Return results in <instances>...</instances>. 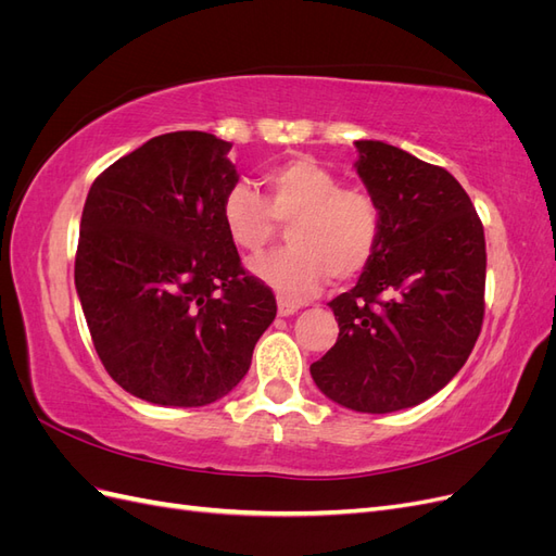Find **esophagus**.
<instances>
[{"label":"esophagus","mask_w":556,"mask_h":556,"mask_svg":"<svg viewBox=\"0 0 556 556\" xmlns=\"http://www.w3.org/2000/svg\"><path fill=\"white\" fill-rule=\"evenodd\" d=\"M299 311V304H292V301H278V315L280 317H290V315H294Z\"/></svg>","instance_id":"obj_1"}]
</instances>
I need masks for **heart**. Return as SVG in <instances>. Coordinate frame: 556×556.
Wrapping results in <instances>:
<instances>
[{"instance_id":"heart-1","label":"heart","mask_w":556,"mask_h":556,"mask_svg":"<svg viewBox=\"0 0 556 556\" xmlns=\"http://www.w3.org/2000/svg\"><path fill=\"white\" fill-rule=\"evenodd\" d=\"M266 197L233 182L220 199V223L243 252H260L288 225L290 245L250 264V271L282 301H304L333 276L345 282L374 262L382 233L376 197L359 185H341L323 162L292 155L266 166Z\"/></svg>"}]
</instances>
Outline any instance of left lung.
I'll return each mask as SVG.
<instances>
[{"mask_svg":"<svg viewBox=\"0 0 556 556\" xmlns=\"http://www.w3.org/2000/svg\"><path fill=\"white\" fill-rule=\"evenodd\" d=\"M357 174L382 211L374 262L329 301L339 341L311 364L315 384L357 413L427 401L457 376L484 317V229L443 166L357 141Z\"/></svg>","mask_w":556,"mask_h":556,"instance_id":"left-lung-1","label":"left lung"}]
</instances>
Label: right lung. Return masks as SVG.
<instances>
[{
    "mask_svg": "<svg viewBox=\"0 0 556 556\" xmlns=\"http://www.w3.org/2000/svg\"><path fill=\"white\" fill-rule=\"evenodd\" d=\"M231 143L150 139L99 174L80 217L76 290L99 359L125 392L197 408L229 394L276 317L220 223Z\"/></svg>",
    "mask_w": 556,
    "mask_h": 556,
    "instance_id": "1",
    "label": "right lung"
}]
</instances>
